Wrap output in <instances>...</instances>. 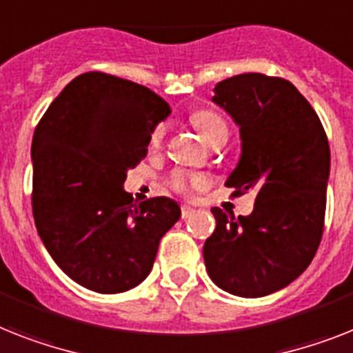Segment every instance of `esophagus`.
<instances>
[{"label": "esophagus", "mask_w": 353, "mask_h": 353, "mask_svg": "<svg viewBox=\"0 0 353 353\" xmlns=\"http://www.w3.org/2000/svg\"><path fill=\"white\" fill-rule=\"evenodd\" d=\"M194 209L189 208V205H182V220H189L191 216H194Z\"/></svg>", "instance_id": "34e87169"}]
</instances>
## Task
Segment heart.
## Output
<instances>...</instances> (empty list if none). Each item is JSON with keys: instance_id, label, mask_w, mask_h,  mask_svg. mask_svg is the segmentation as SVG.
Instances as JSON below:
<instances>
[{"instance_id": "heart-1", "label": "heart", "mask_w": 353, "mask_h": 353, "mask_svg": "<svg viewBox=\"0 0 353 353\" xmlns=\"http://www.w3.org/2000/svg\"><path fill=\"white\" fill-rule=\"evenodd\" d=\"M191 124L196 128L203 141L211 144L212 141H216L218 137L227 135V124L218 113L211 112V110H200V112L191 115ZM164 139V126H157L155 130L151 131L150 144L151 148H159ZM170 188L176 193L183 194V196H191V194L200 189L202 185V179L194 173H189L185 170H174L168 179Z\"/></svg>"}]
</instances>
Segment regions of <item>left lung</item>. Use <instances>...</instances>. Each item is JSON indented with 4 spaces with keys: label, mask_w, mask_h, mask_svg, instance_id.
Listing matches in <instances>:
<instances>
[{
    "label": "left lung",
    "mask_w": 353,
    "mask_h": 353,
    "mask_svg": "<svg viewBox=\"0 0 353 353\" xmlns=\"http://www.w3.org/2000/svg\"><path fill=\"white\" fill-rule=\"evenodd\" d=\"M212 101L240 126V162L227 179L232 196L256 191L254 211L234 216L212 208L216 229L203 261L218 287L261 298L307 269L321 243L330 173L323 124L287 79L240 74L214 86Z\"/></svg>",
    "instance_id": "obj_1"
}]
</instances>
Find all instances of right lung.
I'll use <instances>...</instances> for the list:
<instances>
[{"mask_svg":"<svg viewBox=\"0 0 353 353\" xmlns=\"http://www.w3.org/2000/svg\"><path fill=\"white\" fill-rule=\"evenodd\" d=\"M171 113L155 92L88 72L54 99L32 139V212L54 261L99 294L126 292L150 274L160 238L179 222L165 196L133 203L122 183Z\"/></svg>","mask_w":353,"mask_h":353,"instance_id":"1","label":"right lung"}]
</instances>
